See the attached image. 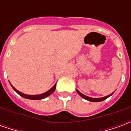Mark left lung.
I'll return each mask as SVG.
<instances>
[{
  "instance_id": "left-lung-1",
  "label": "left lung",
  "mask_w": 131,
  "mask_h": 131,
  "mask_svg": "<svg viewBox=\"0 0 131 131\" xmlns=\"http://www.w3.org/2000/svg\"><path fill=\"white\" fill-rule=\"evenodd\" d=\"M77 92L78 93V94L80 96L82 97L83 98L85 99V100H88V101H91V102H101V101H103V100H106L107 98H108L109 97H110L113 94L111 93L110 95H107V96H105L104 97H99V98H93V97H88L86 96V95H83V94H82L81 93H80L79 91H78L77 89Z\"/></svg>"
}]
</instances>
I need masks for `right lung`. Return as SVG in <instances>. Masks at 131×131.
Returning a JSON list of instances; mask_svg holds the SVG:
<instances>
[{"label": "right lung", "mask_w": 131, "mask_h": 131, "mask_svg": "<svg viewBox=\"0 0 131 131\" xmlns=\"http://www.w3.org/2000/svg\"><path fill=\"white\" fill-rule=\"evenodd\" d=\"M10 84L11 85V86H12V88H13V90L15 91V92H17V93L20 96L23 97H24V98H26V99L34 100H42V99H44V98H46V97H48L50 95H51V94L54 92V90H55V88H56V83H55V84H54V85H53V86H52V87L49 91H48L47 92H46V93L40 94V95H26V94L22 93L19 92V91H17V89H15V88H14V87L13 86V85H12L10 83Z\"/></svg>", "instance_id": "1"}]
</instances>
